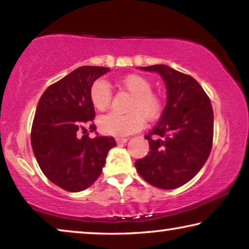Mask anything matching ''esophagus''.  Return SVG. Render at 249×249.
<instances>
[{"instance_id": "obj_1", "label": "esophagus", "mask_w": 249, "mask_h": 249, "mask_svg": "<svg viewBox=\"0 0 249 249\" xmlns=\"http://www.w3.org/2000/svg\"><path fill=\"white\" fill-rule=\"evenodd\" d=\"M115 142H117V144H124V142H128V138L117 137V138H115Z\"/></svg>"}]
</instances>
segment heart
Here are the masks:
<instances>
[{"mask_svg": "<svg viewBox=\"0 0 249 249\" xmlns=\"http://www.w3.org/2000/svg\"><path fill=\"white\" fill-rule=\"evenodd\" d=\"M121 86L132 94L129 104V113L108 112L98 118L100 130L105 135L122 136L138 131L144 125V118L148 121L158 119L163 108V101L160 95L153 93L152 84L147 78L137 73L124 76L120 80ZM89 97L93 107L98 111L108 107L112 98L110 85L103 79L95 80L89 90Z\"/></svg>", "mask_w": 249, "mask_h": 249, "instance_id": "heart-1", "label": "heart"}]
</instances>
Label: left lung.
I'll use <instances>...</instances> for the list:
<instances>
[{
    "label": "left lung",
    "mask_w": 249,
    "mask_h": 249,
    "mask_svg": "<svg viewBox=\"0 0 249 249\" xmlns=\"http://www.w3.org/2000/svg\"><path fill=\"white\" fill-rule=\"evenodd\" d=\"M139 69L161 76L166 104L159 124L145 136L151 151L135 166L152 186L178 188L192 180L209 159L213 142L212 104L192 76L165 64Z\"/></svg>",
    "instance_id": "obj_1"
}]
</instances>
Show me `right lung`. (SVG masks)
<instances>
[{
  "mask_svg": "<svg viewBox=\"0 0 249 249\" xmlns=\"http://www.w3.org/2000/svg\"><path fill=\"white\" fill-rule=\"evenodd\" d=\"M108 71L104 67L77 68L51 85L37 104L32 127L34 155L47 179L67 192L78 193L93 185L108 151L117 145L113 137L85 134L86 127L95 130L90 87Z\"/></svg>",
  "mask_w": 249,
  "mask_h": 249,
  "instance_id": "obj_1",
  "label": "right lung"
}]
</instances>
